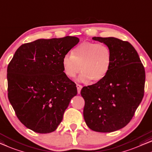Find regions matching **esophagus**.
I'll use <instances>...</instances> for the list:
<instances>
[{"mask_svg": "<svg viewBox=\"0 0 152 152\" xmlns=\"http://www.w3.org/2000/svg\"><path fill=\"white\" fill-rule=\"evenodd\" d=\"M76 86H77V88L78 94H80V92H81V88H82V86H81L80 84H77Z\"/></svg>", "mask_w": 152, "mask_h": 152, "instance_id": "esophagus-1", "label": "esophagus"}]
</instances>
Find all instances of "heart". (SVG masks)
I'll use <instances>...</instances> for the list:
<instances>
[{
	"label": "heart",
	"instance_id": "obj_1",
	"mask_svg": "<svg viewBox=\"0 0 152 152\" xmlns=\"http://www.w3.org/2000/svg\"><path fill=\"white\" fill-rule=\"evenodd\" d=\"M112 53L103 44L83 42L71 51V56L66 55L62 59V67L66 75L74 78L80 71L78 80L96 83L106 76L110 69Z\"/></svg>",
	"mask_w": 152,
	"mask_h": 152
}]
</instances>
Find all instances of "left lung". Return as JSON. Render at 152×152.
<instances>
[{"instance_id": "obj_1", "label": "left lung", "mask_w": 152, "mask_h": 152, "mask_svg": "<svg viewBox=\"0 0 152 152\" xmlns=\"http://www.w3.org/2000/svg\"><path fill=\"white\" fill-rule=\"evenodd\" d=\"M92 39L109 48L112 61L103 80L81 89L83 118L92 130L112 132L132 118L144 96L145 72L137 51L128 42L113 37Z\"/></svg>"}]
</instances>
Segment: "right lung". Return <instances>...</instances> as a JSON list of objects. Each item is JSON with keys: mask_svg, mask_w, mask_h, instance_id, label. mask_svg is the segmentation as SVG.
Wrapping results in <instances>:
<instances>
[{"mask_svg": "<svg viewBox=\"0 0 152 152\" xmlns=\"http://www.w3.org/2000/svg\"><path fill=\"white\" fill-rule=\"evenodd\" d=\"M79 42L74 36L37 39L21 45L9 64V100L22 124L35 132L56 130L77 94L62 59Z\"/></svg>", "mask_w": 152, "mask_h": 152, "instance_id": "add662e5", "label": "right lung"}]
</instances>
